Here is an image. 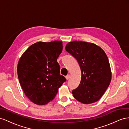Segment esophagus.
<instances>
[{
  "label": "esophagus",
  "instance_id": "1",
  "mask_svg": "<svg viewBox=\"0 0 129 129\" xmlns=\"http://www.w3.org/2000/svg\"><path fill=\"white\" fill-rule=\"evenodd\" d=\"M70 77H71L70 75H67V76H66L65 77H66V78H67V79L68 80V79H70Z\"/></svg>",
  "mask_w": 129,
  "mask_h": 129
}]
</instances>
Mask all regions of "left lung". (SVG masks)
Segmentation results:
<instances>
[{
  "label": "left lung",
  "instance_id": "left-lung-1",
  "mask_svg": "<svg viewBox=\"0 0 129 129\" xmlns=\"http://www.w3.org/2000/svg\"><path fill=\"white\" fill-rule=\"evenodd\" d=\"M65 50L76 59L82 72L79 86L72 91L73 97L85 104L97 102L111 80V68L105 52L93 43L77 40L67 44Z\"/></svg>",
  "mask_w": 129,
  "mask_h": 129
}]
</instances>
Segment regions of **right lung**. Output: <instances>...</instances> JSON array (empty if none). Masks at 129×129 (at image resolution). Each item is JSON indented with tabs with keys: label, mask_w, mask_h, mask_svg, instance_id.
<instances>
[{
	"label": "right lung",
	"mask_w": 129,
	"mask_h": 129,
	"mask_svg": "<svg viewBox=\"0 0 129 129\" xmlns=\"http://www.w3.org/2000/svg\"><path fill=\"white\" fill-rule=\"evenodd\" d=\"M62 42H38L21 55L17 66L19 83L24 92L34 104H47L56 97L66 79L60 75L57 58Z\"/></svg>",
	"instance_id": "add662e5"
}]
</instances>
